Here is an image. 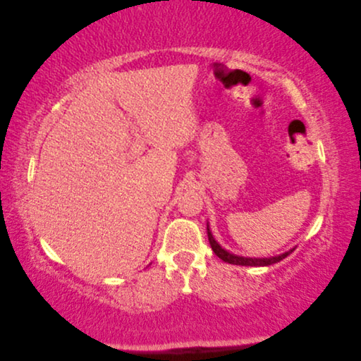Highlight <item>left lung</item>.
<instances>
[{"mask_svg":"<svg viewBox=\"0 0 361 361\" xmlns=\"http://www.w3.org/2000/svg\"><path fill=\"white\" fill-rule=\"evenodd\" d=\"M206 230H208L209 245H211V247H212V251L216 252V256L221 257L224 262H228V264H233V265H250V267H264V265H271V264H276V262L283 261V259H285L286 256H289V254H291V252L294 251V247H293V250L283 252V254H280V256L261 257V259H257V257L236 256V254H232V252L226 251L219 243H217V241L214 240V236H212V233H211V230H209V224H208V227H206Z\"/></svg>","mask_w":361,"mask_h":361,"instance_id":"1","label":"left lung"}]
</instances>
